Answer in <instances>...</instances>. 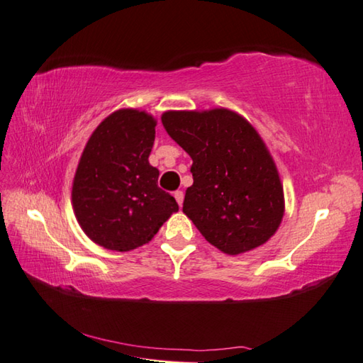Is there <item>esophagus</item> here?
Here are the masks:
<instances>
[{
	"label": "esophagus",
	"instance_id": "esophagus-1",
	"mask_svg": "<svg viewBox=\"0 0 363 363\" xmlns=\"http://www.w3.org/2000/svg\"><path fill=\"white\" fill-rule=\"evenodd\" d=\"M174 198H176V201H177V204H179V207L182 206V203H184V194L181 190H177V191H174Z\"/></svg>",
	"mask_w": 363,
	"mask_h": 363
}]
</instances>
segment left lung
Here are the masks:
<instances>
[{
  "label": "left lung",
  "instance_id": "obj_1",
  "mask_svg": "<svg viewBox=\"0 0 363 363\" xmlns=\"http://www.w3.org/2000/svg\"><path fill=\"white\" fill-rule=\"evenodd\" d=\"M162 123L194 160L182 212L206 240L229 256L267 243L284 217V187L251 123L225 107L168 111Z\"/></svg>",
  "mask_w": 363,
  "mask_h": 363
}]
</instances>
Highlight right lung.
Returning <instances> with one entry per match:
<instances>
[{"mask_svg": "<svg viewBox=\"0 0 363 363\" xmlns=\"http://www.w3.org/2000/svg\"><path fill=\"white\" fill-rule=\"evenodd\" d=\"M157 120L145 111L118 109L91 133L72 186L74 217L91 242L112 251L148 243L179 211L157 187L159 169L150 165Z\"/></svg>", "mask_w": 363, "mask_h": 363, "instance_id": "obj_1", "label": "right lung"}]
</instances>
